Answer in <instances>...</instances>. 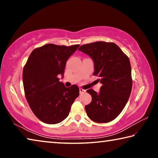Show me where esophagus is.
I'll return each mask as SVG.
<instances>
[{"label": "esophagus", "instance_id": "1", "mask_svg": "<svg viewBox=\"0 0 158 158\" xmlns=\"http://www.w3.org/2000/svg\"><path fill=\"white\" fill-rule=\"evenodd\" d=\"M85 90L81 89V88H80V89H79V93H80V94H82V93H85Z\"/></svg>", "mask_w": 158, "mask_h": 158}]
</instances>
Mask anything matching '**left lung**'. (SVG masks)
I'll return each mask as SVG.
<instances>
[{
    "mask_svg": "<svg viewBox=\"0 0 158 158\" xmlns=\"http://www.w3.org/2000/svg\"><path fill=\"white\" fill-rule=\"evenodd\" d=\"M79 51L89 55L94 63V73L102 84L100 92L87 90L92 101L85 106L93 121L104 123L121 114L130 98L132 86L130 60L116 44L95 42L84 44Z\"/></svg>",
    "mask_w": 158,
    "mask_h": 158,
    "instance_id": "obj_1",
    "label": "left lung"
}]
</instances>
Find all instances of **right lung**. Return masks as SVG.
Masks as SVG:
<instances>
[{
    "mask_svg": "<svg viewBox=\"0 0 158 158\" xmlns=\"http://www.w3.org/2000/svg\"><path fill=\"white\" fill-rule=\"evenodd\" d=\"M79 47L48 44L31 52L23 70L26 98L34 114L47 124H56L68 116L71 106L79 95L77 85L66 88L63 77L68 58Z\"/></svg>",
    "mask_w": 158,
    "mask_h": 158,
    "instance_id": "right-lung-1",
    "label": "right lung"
}]
</instances>
